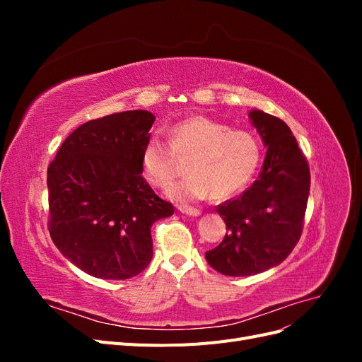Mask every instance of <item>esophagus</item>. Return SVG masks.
Returning a JSON list of instances; mask_svg holds the SVG:
<instances>
[{
    "instance_id": "34e87169",
    "label": "esophagus",
    "mask_w": 362,
    "mask_h": 362,
    "mask_svg": "<svg viewBox=\"0 0 362 362\" xmlns=\"http://www.w3.org/2000/svg\"><path fill=\"white\" fill-rule=\"evenodd\" d=\"M178 210H180L182 214H187V216H199V214H201V210H198V208L189 206V205H180Z\"/></svg>"
}]
</instances>
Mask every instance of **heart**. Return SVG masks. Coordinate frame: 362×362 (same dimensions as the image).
<instances>
[{
    "instance_id": "b5f03b06",
    "label": "heart",
    "mask_w": 362,
    "mask_h": 362,
    "mask_svg": "<svg viewBox=\"0 0 362 362\" xmlns=\"http://www.w3.org/2000/svg\"><path fill=\"white\" fill-rule=\"evenodd\" d=\"M190 175L170 189L177 199H225L243 190L262 160L257 136L233 129L208 116H190L169 128V145L151 137L141 152V173L157 189H168L187 160Z\"/></svg>"
}]
</instances>
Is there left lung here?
I'll list each match as a JSON object with an SVG mask.
<instances>
[{
  "label": "left lung",
  "mask_w": 362,
  "mask_h": 362,
  "mask_svg": "<svg viewBox=\"0 0 362 362\" xmlns=\"http://www.w3.org/2000/svg\"><path fill=\"white\" fill-rule=\"evenodd\" d=\"M267 146L258 178L216 210L226 223L222 243L205 259L226 276H250L278 266L302 235L311 175L288 125L272 115H249Z\"/></svg>",
  "instance_id": "obj_1"
}]
</instances>
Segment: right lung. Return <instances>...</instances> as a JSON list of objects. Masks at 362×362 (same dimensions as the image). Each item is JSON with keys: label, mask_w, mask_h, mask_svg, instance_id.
<instances>
[{"label": "right lung", "mask_w": 362, "mask_h": 362, "mask_svg": "<svg viewBox=\"0 0 362 362\" xmlns=\"http://www.w3.org/2000/svg\"><path fill=\"white\" fill-rule=\"evenodd\" d=\"M154 115L113 113L80 125L48 166V231L72 264L101 279H129L152 258L151 226L175 208L141 177Z\"/></svg>", "instance_id": "right-lung-1"}]
</instances>
